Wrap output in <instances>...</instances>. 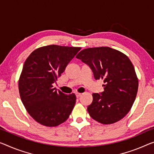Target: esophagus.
Wrapping results in <instances>:
<instances>
[{
  "label": "esophagus",
  "instance_id": "obj_1",
  "mask_svg": "<svg viewBox=\"0 0 154 154\" xmlns=\"http://www.w3.org/2000/svg\"><path fill=\"white\" fill-rule=\"evenodd\" d=\"M75 95H76L77 98H79L80 96H82V94L81 93H79V92H76V93H75Z\"/></svg>",
  "mask_w": 154,
  "mask_h": 154
}]
</instances>
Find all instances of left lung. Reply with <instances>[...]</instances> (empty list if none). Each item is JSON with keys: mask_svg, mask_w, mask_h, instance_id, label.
<instances>
[{"mask_svg": "<svg viewBox=\"0 0 154 154\" xmlns=\"http://www.w3.org/2000/svg\"><path fill=\"white\" fill-rule=\"evenodd\" d=\"M88 65L94 79L103 80L104 91L92 94L89 114L103 125L115 123L131 109L138 89V79L129 58L109 47L82 49L75 56Z\"/></svg>", "mask_w": 154, "mask_h": 154, "instance_id": "1", "label": "left lung"}]
</instances>
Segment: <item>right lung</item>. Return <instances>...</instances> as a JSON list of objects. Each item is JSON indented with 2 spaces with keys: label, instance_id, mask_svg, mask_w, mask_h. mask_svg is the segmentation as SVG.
Returning a JSON list of instances; mask_svg holds the SVG:
<instances>
[{
  "label": "right lung",
  "instance_id": "obj_1",
  "mask_svg": "<svg viewBox=\"0 0 154 154\" xmlns=\"http://www.w3.org/2000/svg\"><path fill=\"white\" fill-rule=\"evenodd\" d=\"M80 49L51 45L35 49L26 59L18 80L20 99L29 114L41 125L56 127L72 113L75 95L57 91L53 84Z\"/></svg>",
  "mask_w": 154,
  "mask_h": 154
}]
</instances>
